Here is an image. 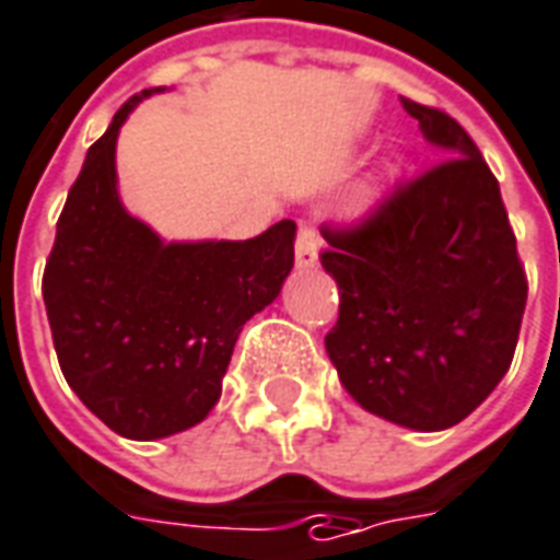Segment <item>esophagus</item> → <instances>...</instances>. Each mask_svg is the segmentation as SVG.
Wrapping results in <instances>:
<instances>
[{
    "label": "esophagus",
    "mask_w": 560,
    "mask_h": 560,
    "mask_svg": "<svg viewBox=\"0 0 560 560\" xmlns=\"http://www.w3.org/2000/svg\"><path fill=\"white\" fill-rule=\"evenodd\" d=\"M295 259L301 268H310L318 259V233H315V226L310 221H298Z\"/></svg>",
    "instance_id": "esophagus-1"
}]
</instances>
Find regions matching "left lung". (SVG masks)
<instances>
[{"instance_id": "left-lung-1", "label": "left lung", "mask_w": 560, "mask_h": 560, "mask_svg": "<svg viewBox=\"0 0 560 560\" xmlns=\"http://www.w3.org/2000/svg\"><path fill=\"white\" fill-rule=\"evenodd\" d=\"M445 155L351 224L322 226L339 285L327 354L369 413L443 431L493 393L514 360L528 280L499 179L455 117L401 100Z\"/></svg>"}]
</instances>
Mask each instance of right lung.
Segmentation results:
<instances>
[{"mask_svg":"<svg viewBox=\"0 0 560 560\" xmlns=\"http://www.w3.org/2000/svg\"><path fill=\"white\" fill-rule=\"evenodd\" d=\"M117 108L70 185L44 268L58 363L82 405L115 434L159 440L203 422L247 318L280 295L295 265V221L247 242L162 245L115 188Z\"/></svg>","mask_w":560,"mask_h":560,"instance_id":"right-lung-1","label":"right lung"}]
</instances>
